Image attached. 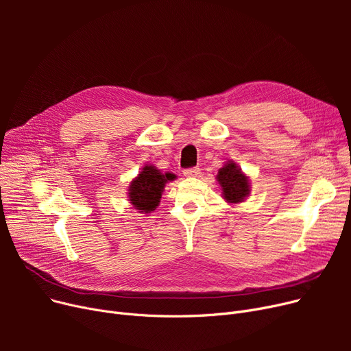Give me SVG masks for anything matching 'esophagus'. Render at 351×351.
<instances>
[{"label": "esophagus", "instance_id": "34e87169", "mask_svg": "<svg viewBox=\"0 0 351 351\" xmlns=\"http://www.w3.org/2000/svg\"><path fill=\"white\" fill-rule=\"evenodd\" d=\"M183 175H185L186 178H196L200 175V169L199 168H188L183 171Z\"/></svg>", "mask_w": 351, "mask_h": 351}]
</instances>
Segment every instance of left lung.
I'll return each mask as SVG.
<instances>
[{
	"label": "left lung",
	"instance_id": "obj_1",
	"mask_svg": "<svg viewBox=\"0 0 351 351\" xmlns=\"http://www.w3.org/2000/svg\"><path fill=\"white\" fill-rule=\"evenodd\" d=\"M217 182L222 186L223 197L230 204L242 202L250 192L249 180L233 162L226 163L217 172Z\"/></svg>",
	"mask_w": 351,
	"mask_h": 351
}]
</instances>
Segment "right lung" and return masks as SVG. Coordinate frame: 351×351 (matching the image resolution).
<instances>
[{
  "mask_svg": "<svg viewBox=\"0 0 351 351\" xmlns=\"http://www.w3.org/2000/svg\"><path fill=\"white\" fill-rule=\"evenodd\" d=\"M175 175L165 173L151 165H146L143 171L129 185V200L135 209L149 213L159 205L165 183L172 180Z\"/></svg>",
  "mask_w": 351,
  "mask_h": 351,
  "instance_id": "add662e5",
  "label": "right lung"
}]
</instances>
